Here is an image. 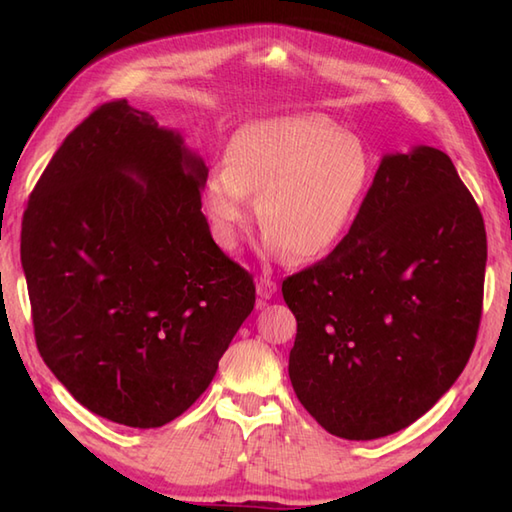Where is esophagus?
Wrapping results in <instances>:
<instances>
[{
	"instance_id": "1",
	"label": "esophagus",
	"mask_w": 512,
	"mask_h": 512,
	"mask_svg": "<svg viewBox=\"0 0 512 512\" xmlns=\"http://www.w3.org/2000/svg\"><path fill=\"white\" fill-rule=\"evenodd\" d=\"M277 292V284L270 277H259L257 279V295L259 299H270Z\"/></svg>"
}]
</instances>
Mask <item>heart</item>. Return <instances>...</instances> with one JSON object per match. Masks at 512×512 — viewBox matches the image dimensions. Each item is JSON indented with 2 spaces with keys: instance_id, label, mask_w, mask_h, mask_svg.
Listing matches in <instances>:
<instances>
[{
  "instance_id": "1",
  "label": "heart",
  "mask_w": 512,
  "mask_h": 512,
  "mask_svg": "<svg viewBox=\"0 0 512 512\" xmlns=\"http://www.w3.org/2000/svg\"><path fill=\"white\" fill-rule=\"evenodd\" d=\"M376 176V158L361 136L325 116H275L239 127L226 160L204 182V213L215 242L237 244L253 217L268 253L314 259L343 242L361 215Z\"/></svg>"
}]
</instances>
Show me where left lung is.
I'll list each match as a JSON object with an SVG mask.
<instances>
[{
    "label": "left lung",
    "mask_w": 512,
    "mask_h": 512,
    "mask_svg": "<svg viewBox=\"0 0 512 512\" xmlns=\"http://www.w3.org/2000/svg\"><path fill=\"white\" fill-rule=\"evenodd\" d=\"M484 270L480 206L451 158L424 145L385 156L343 242L281 284L301 405L345 440L416 422L469 363Z\"/></svg>",
    "instance_id": "8db88e82"
}]
</instances>
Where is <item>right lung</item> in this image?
<instances>
[{"instance_id":"right-lung-1","label":"right lung","mask_w":512,"mask_h":512,"mask_svg":"<svg viewBox=\"0 0 512 512\" xmlns=\"http://www.w3.org/2000/svg\"><path fill=\"white\" fill-rule=\"evenodd\" d=\"M206 176L180 134L118 99L72 129L30 193L35 341L96 416L138 429L178 418L255 308L253 275L202 213Z\"/></svg>"}]
</instances>
